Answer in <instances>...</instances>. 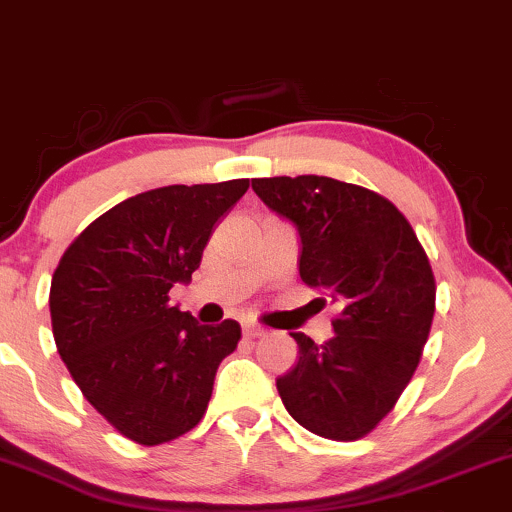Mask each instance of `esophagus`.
Returning <instances> with one entry per match:
<instances>
[{
    "label": "esophagus",
    "instance_id": "34e87169",
    "mask_svg": "<svg viewBox=\"0 0 512 512\" xmlns=\"http://www.w3.org/2000/svg\"><path fill=\"white\" fill-rule=\"evenodd\" d=\"M243 334H245V337H248V339H255V337H262L264 330H262V327H257L255 322H245V325H243Z\"/></svg>",
    "mask_w": 512,
    "mask_h": 512
}]
</instances>
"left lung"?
Instances as JSON below:
<instances>
[{
    "instance_id": "8db88e82",
    "label": "left lung",
    "mask_w": 512,
    "mask_h": 512,
    "mask_svg": "<svg viewBox=\"0 0 512 512\" xmlns=\"http://www.w3.org/2000/svg\"><path fill=\"white\" fill-rule=\"evenodd\" d=\"M255 195L301 238L298 272L332 303L334 337L291 332L298 363L276 378L281 402L310 433L356 440L395 407L421 361L436 279L414 228L385 197L325 178H255Z\"/></svg>"
}]
</instances>
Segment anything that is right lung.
<instances>
[{"label":"right lung","mask_w":512,"mask_h":512,"mask_svg":"<svg viewBox=\"0 0 512 512\" xmlns=\"http://www.w3.org/2000/svg\"><path fill=\"white\" fill-rule=\"evenodd\" d=\"M245 178L168 185L98 216L52 274L57 351L93 409L139 445H161L199 424L216 368L240 325H199L170 308L190 284L214 226L248 192Z\"/></svg>","instance_id":"add662e5"}]
</instances>
